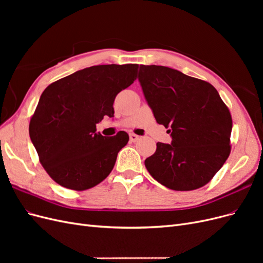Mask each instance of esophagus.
<instances>
[{
  "instance_id": "esophagus-1",
  "label": "esophagus",
  "mask_w": 263,
  "mask_h": 263,
  "mask_svg": "<svg viewBox=\"0 0 263 263\" xmlns=\"http://www.w3.org/2000/svg\"><path fill=\"white\" fill-rule=\"evenodd\" d=\"M129 138H130V141H133V142H136V141H138L139 140V136H137V135H135V134H130L129 135Z\"/></svg>"
}]
</instances>
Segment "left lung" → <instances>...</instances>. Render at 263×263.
Here are the masks:
<instances>
[{
    "mask_svg": "<svg viewBox=\"0 0 263 263\" xmlns=\"http://www.w3.org/2000/svg\"><path fill=\"white\" fill-rule=\"evenodd\" d=\"M138 81L158 124L171 144L157 142L145 165L155 180L174 191L202 187L230 154L233 121L209 82L163 66L139 68Z\"/></svg>",
    "mask_w": 263,
    "mask_h": 263,
    "instance_id": "left-lung-1",
    "label": "left lung"
}]
</instances>
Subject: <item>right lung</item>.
Listing matches in <instances>:
<instances>
[{
	"label": "right lung",
	"instance_id": "add662e5",
	"mask_svg": "<svg viewBox=\"0 0 263 263\" xmlns=\"http://www.w3.org/2000/svg\"><path fill=\"white\" fill-rule=\"evenodd\" d=\"M138 65H102L79 70L46 87L29 123L30 140L50 178L83 191L104 180L129 140L119 132L97 133L105 115L114 116L116 95L136 80Z\"/></svg>",
	"mask_w": 263,
	"mask_h": 263
}]
</instances>
